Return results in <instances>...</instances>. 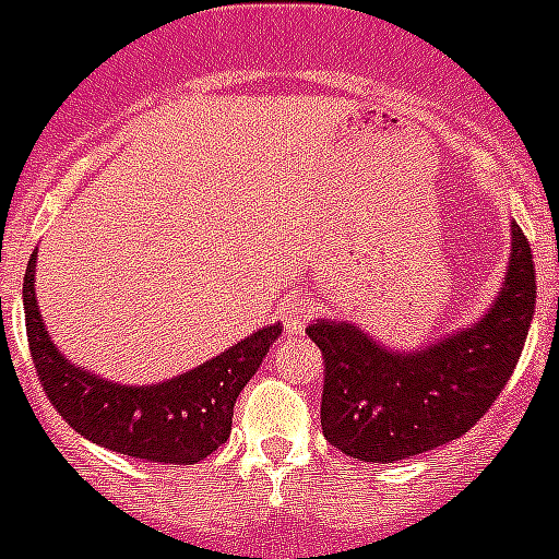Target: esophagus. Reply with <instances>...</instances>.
<instances>
[{"label":"esophagus","mask_w":559,"mask_h":559,"mask_svg":"<svg viewBox=\"0 0 559 559\" xmlns=\"http://www.w3.org/2000/svg\"><path fill=\"white\" fill-rule=\"evenodd\" d=\"M312 316L310 301H304V298H289L284 304V326H287L289 335H301L307 330V321Z\"/></svg>","instance_id":"esophagus-1"}]
</instances>
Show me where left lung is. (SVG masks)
Masks as SVG:
<instances>
[{
  "label": "left lung",
  "instance_id": "8db88e82",
  "mask_svg": "<svg viewBox=\"0 0 559 559\" xmlns=\"http://www.w3.org/2000/svg\"><path fill=\"white\" fill-rule=\"evenodd\" d=\"M537 301L531 243L511 224L500 295L479 321L416 350H390L350 321L316 319L324 356L321 430L361 462H396L468 433L514 373Z\"/></svg>",
  "mask_w": 559,
  "mask_h": 559
}]
</instances>
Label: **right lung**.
Segmentation results:
<instances>
[{
    "instance_id": "1",
    "label": "right lung",
    "mask_w": 559,
    "mask_h": 559,
    "mask_svg": "<svg viewBox=\"0 0 559 559\" xmlns=\"http://www.w3.org/2000/svg\"><path fill=\"white\" fill-rule=\"evenodd\" d=\"M34 275L36 252L22 284L31 356L51 405L80 437L131 460L163 465H194L229 439L235 399L281 335V324H266L166 382L117 384L68 361L51 342L36 304Z\"/></svg>"
}]
</instances>
